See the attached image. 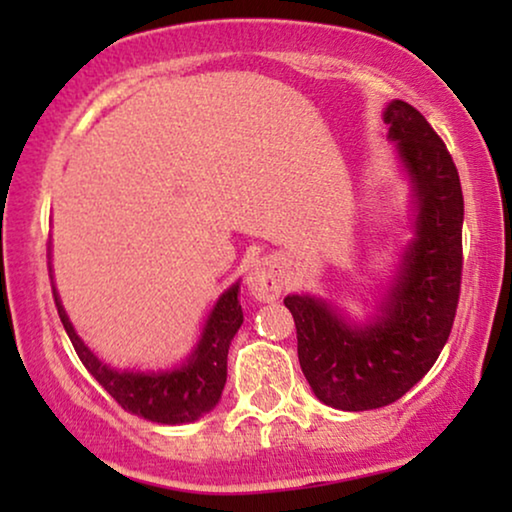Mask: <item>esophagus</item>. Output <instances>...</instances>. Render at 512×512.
I'll use <instances>...</instances> for the list:
<instances>
[{
  "instance_id": "1",
  "label": "esophagus",
  "mask_w": 512,
  "mask_h": 512,
  "mask_svg": "<svg viewBox=\"0 0 512 512\" xmlns=\"http://www.w3.org/2000/svg\"><path fill=\"white\" fill-rule=\"evenodd\" d=\"M244 282H247V289L251 296L256 300H263V303H272V300H277L282 296V289H284L282 268H279V263L270 256L256 258V261L249 265L247 279H244Z\"/></svg>"
}]
</instances>
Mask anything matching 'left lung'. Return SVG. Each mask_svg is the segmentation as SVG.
Wrapping results in <instances>:
<instances>
[{
  "label": "left lung",
  "mask_w": 512,
  "mask_h": 512,
  "mask_svg": "<svg viewBox=\"0 0 512 512\" xmlns=\"http://www.w3.org/2000/svg\"><path fill=\"white\" fill-rule=\"evenodd\" d=\"M384 123L417 214L415 237L380 314L359 326L317 296L284 298L296 321L305 380L321 403L347 412L384 408L429 373L450 338L464 265V195L450 151L408 102H389Z\"/></svg>",
  "instance_id": "8db88e82"
}]
</instances>
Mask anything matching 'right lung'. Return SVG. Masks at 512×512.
<instances>
[{"label":"right lung","mask_w":512,"mask_h":512,"mask_svg":"<svg viewBox=\"0 0 512 512\" xmlns=\"http://www.w3.org/2000/svg\"><path fill=\"white\" fill-rule=\"evenodd\" d=\"M237 293H240L237 282L226 293H221L205 321L198 345L179 368L160 370V373H137V370L111 368L90 352L86 342L76 335L53 286L55 307H58L62 326H65L88 373L123 410L158 424L195 422L219 403L221 391L226 387L230 340L235 338L237 328L244 321Z\"/></svg>","instance_id":"obj_1"}]
</instances>
